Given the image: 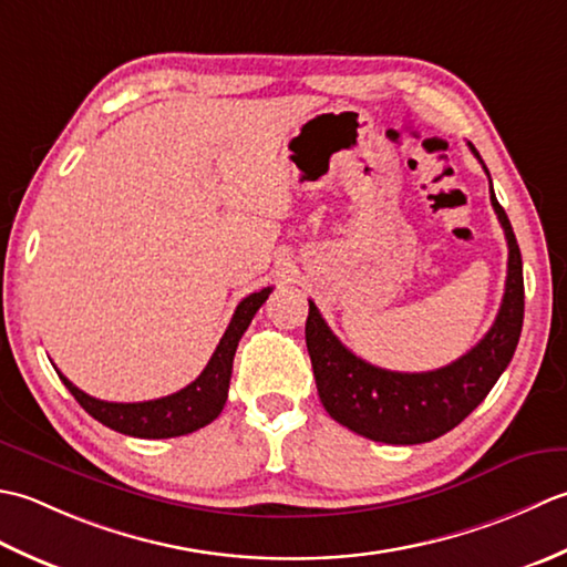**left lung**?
Instances as JSON below:
<instances>
[{"label":"left lung","mask_w":567,"mask_h":567,"mask_svg":"<svg viewBox=\"0 0 567 567\" xmlns=\"http://www.w3.org/2000/svg\"><path fill=\"white\" fill-rule=\"evenodd\" d=\"M470 148L480 158L477 148L472 144ZM480 164L489 176L482 158ZM489 200L509 245L504 298L489 332L453 364L413 374L369 364L334 338L313 300H308L306 344L318 394L330 419L344 429L389 445L435 441L465 421L509 367L524 326V269L512 223L496 200L492 181Z\"/></svg>","instance_id":"obj_1"}]
</instances>
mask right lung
<instances>
[{
    "instance_id": "add662e5",
    "label": "right lung",
    "mask_w": 567,
    "mask_h": 567,
    "mask_svg": "<svg viewBox=\"0 0 567 567\" xmlns=\"http://www.w3.org/2000/svg\"><path fill=\"white\" fill-rule=\"evenodd\" d=\"M271 286L261 288L257 293H249L237 306L233 320L223 334V340L215 348L210 362L200 372V377L190 381L186 389L176 391V394L154 399V401H138V403H114L102 401L80 391L71 379H65L61 372L63 384L75 396V401L83 406L92 419L100 421L107 429L134 435V437H176L188 435L193 431L203 429V425L213 423L219 411L225 409L227 391H229V377H233V360L237 352V344L241 334L249 328L251 318L269 298Z\"/></svg>"
}]
</instances>
